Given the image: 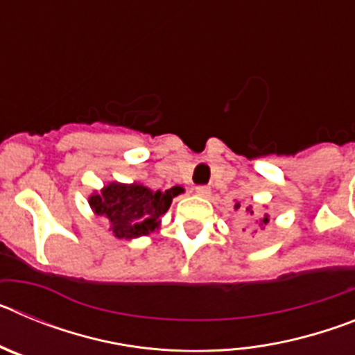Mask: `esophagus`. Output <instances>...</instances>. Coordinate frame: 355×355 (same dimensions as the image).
Listing matches in <instances>:
<instances>
[{
	"label": "esophagus",
	"mask_w": 355,
	"mask_h": 355,
	"mask_svg": "<svg viewBox=\"0 0 355 355\" xmlns=\"http://www.w3.org/2000/svg\"><path fill=\"white\" fill-rule=\"evenodd\" d=\"M196 193L199 197H209L211 190H209V187H205V184H199V187H196Z\"/></svg>",
	"instance_id": "34e87169"
}]
</instances>
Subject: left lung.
Here are the masks:
<instances>
[{"mask_svg":"<svg viewBox=\"0 0 355 355\" xmlns=\"http://www.w3.org/2000/svg\"><path fill=\"white\" fill-rule=\"evenodd\" d=\"M238 208H240V202H236V205H234V209H238ZM247 213H249V215H254L252 206H249V208H247ZM268 222H270V218H268V215H266V213H265V216H263L261 220H254V224H258L259 227L265 229V225L268 224Z\"/></svg>","mask_w":355,"mask_h":355,"instance_id":"obj_1","label":"left lung"}]
</instances>
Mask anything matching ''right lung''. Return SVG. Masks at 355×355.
Segmentation results:
<instances>
[{
  "label": "right lung",
  "mask_w": 355,
  "mask_h": 355,
  "mask_svg": "<svg viewBox=\"0 0 355 355\" xmlns=\"http://www.w3.org/2000/svg\"><path fill=\"white\" fill-rule=\"evenodd\" d=\"M183 192V187H172L162 192L150 190L142 183L112 181L101 190H94L89 205L96 215L105 216L110 222L115 238L133 240L158 231L172 199Z\"/></svg>",
  "instance_id": "add662e5"
}]
</instances>
